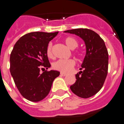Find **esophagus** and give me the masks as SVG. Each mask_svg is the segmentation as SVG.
<instances>
[{"label":"esophagus","mask_w":124,"mask_h":124,"mask_svg":"<svg viewBox=\"0 0 124 124\" xmlns=\"http://www.w3.org/2000/svg\"><path fill=\"white\" fill-rule=\"evenodd\" d=\"M60 74H61V76H65L67 75V74H66V73H64V72H61L60 73Z\"/></svg>","instance_id":"34e87169"}]
</instances>
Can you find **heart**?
<instances>
[{
    "instance_id": "b5f03b06",
    "label": "heart",
    "mask_w": 124,
    "mask_h": 124,
    "mask_svg": "<svg viewBox=\"0 0 124 124\" xmlns=\"http://www.w3.org/2000/svg\"><path fill=\"white\" fill-rule=\"evenodd\" d=\"M65 43L67 46L71 50L75 49L78 45V42L76 39L72 37H68L65 38ZM46 55L49 58H52L54 57L53 52H52V43H49L46 48ZM77 55H80V53L79 52H75ZM76 65V61L74 59H70L68 60H63L59 59L55 61L52 65V67L54 69L56 70L61 71L63 72H70Z\"/></svg>"
}]
</instances>
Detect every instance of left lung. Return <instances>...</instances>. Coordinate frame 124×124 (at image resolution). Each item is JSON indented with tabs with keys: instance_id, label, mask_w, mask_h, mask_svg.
<instances>
[{
	"instance_id": "left-lung-1",
	"label": "left lung",
	"mask_w": 124,
	"mask_h": 124,
	"mask_svg": "<svg viewBox=\"0 0 124 124\" xmlns=\"http://www.w3.org/2000/svg\"><path fill=\"white\" fill-rule=\"evenodd\" d=\"M65 32L75 34L85 42L86 55L80 69L83 70L76 75V81L70 88L78 96L90 98L101 89L107 77L109 55L105 43L98 33L87 28L69 30Z\"/></svg>"
}]
</instances>
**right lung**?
Here are the masks:
<instances>
[{"label": "right lung", "instance_id": "obj_1", "mask_svg": "<svg viewBox=\"0 0 124 124\" xmlns=\"http://www.w3.org/2000/svg\"><path fill=\"white\" fill-rule=\"evenodd\" d=\"M58 31L46 33L35 31L23 35L14 45L10 54V72L15 84L24 98L33 102L43 100L50 91L59 71H45L50 67L46 48Z\"/></svg>", "mask_w": 124, "mask_h": 124}]
</instances>
